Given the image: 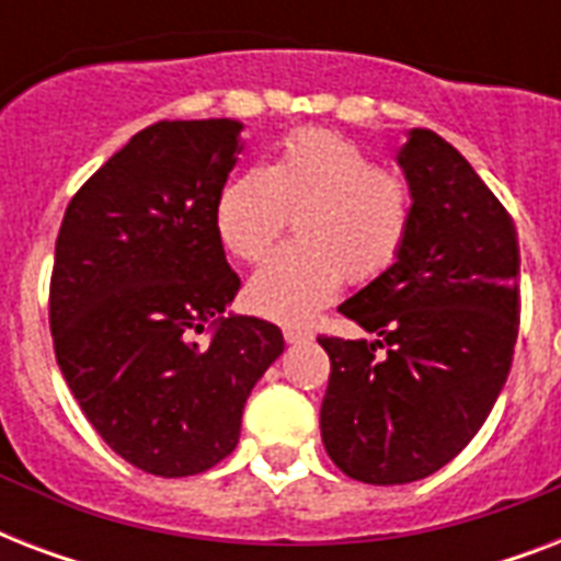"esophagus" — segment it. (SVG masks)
<instances>
[{
	"label": "esophagus",
	"mask_w": 561,
	"mask_h": 561,
	"mask_svg": "<svg viewBox=\"0 0 561 561\" xmlns=\"http://www.w3.org/2000/svg\"><path fill=\"white\" fill-rule=\"evenodd\" d=\"M285 341L288 343H308L311 341V337H314V334L308 332V329H294V325H288V329H285Z\"/></svg>",
	"instance_id": "1"
}]
</instances>
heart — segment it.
<instances>
[{"label": "heart", "instance_id": "1", "mask_svg": "<svg viewBox=\"0 0 561 561\" xmlns=\"http://www.w3.org/2000/svg\"><path fill=\"white\" fill-rule=\"evenodd\" d=\"M290 209L299 238L253 273L247 302L279 323H306L343 279L369 282L399 259L413 194L401 178L378 171L360 145L302 130L282 142L267 169L250 165L224 183L215 227L236 259L259 262L288 227Z\"/></svg>", "mask_w": 561, "mask_h": 561}]
</instances>
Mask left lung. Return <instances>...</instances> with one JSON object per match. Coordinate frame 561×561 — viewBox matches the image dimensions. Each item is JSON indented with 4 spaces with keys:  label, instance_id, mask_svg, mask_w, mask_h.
I'll return each mask as SVG.
<instances>
[{
    "label": "left lung",
    "instance_id": "obj_1",
    "mask_svg": "<svg viewBox=\"0 0 561 561\" xmlns=\"http://www.w3.org/2000/svg\"><path fill=\"white\" fill-rule=\"evenodd\" d=\"M396 162L413 194L408 241L337 308L375 341L320 337L325 451L373 486L427 478L471 443L504 390L522 314L515 224L469 160L413 127Z\"/></svg>",
    "mask_w": 561,
    "mask_h": 561
}]
</instances>
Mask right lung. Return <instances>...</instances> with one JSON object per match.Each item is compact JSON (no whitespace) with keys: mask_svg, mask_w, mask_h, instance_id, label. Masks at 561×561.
I'll use <instances>...</instances> for the list:
<instances>
[{"mask_svg":"<svg viewBox=\"0 0 561 561\" xmlns=\"http://www.w3.org/2000/svg\"><path fill=\"white\" fill-rule=\"evenodd\" d=\"M241 130L236 118L139 130L75 194L55 244L57 367L101 439L157 478L224 460L250 390L285 350L276 325L229 311L241 282L215 203Z\"/></svg>","mask_w":561,"mask_h":561,"instance_id":"right-lung-1","label":"right lung"}]
</instances>
